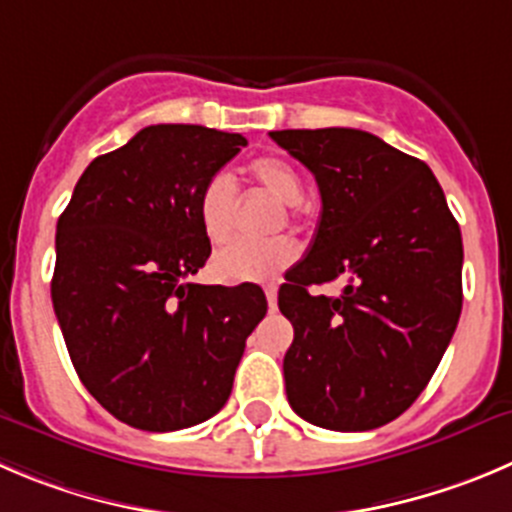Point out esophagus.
Instances as JSON below:
<instances>
[{
  "label": "esophagus",
  "mask_w": 512,
  "mask_h": 512,
  "mask_svg": "<svg viewBox=\"0 0 512 512\" xmlns=\"http://www.w3.org/2000/svg\"><path fill=\"white\" fill-rule=\"evenodd\" d=\"M266 301H269V309H276V294H279V286L276 284H266Z\"/></svg>",
  "instance_id": "34e87169"
}]
</instances>
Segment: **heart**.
<instances>
[{"mask_svg":"<svg viewBox=\"0 0 512 512\" xmlns=\"http://www.w3.org/2000/svg\"><path fill=\"white\" fill-rule=\"evenodd\" d=\"M248 175L253 183L284 206H296L304 196V180L294 163L281 155H261L251 160ZM236 183L231 175L216 173L203 183L198 193V223L211 243H221L231 236L236 221ZM299 256V248L291 238L281 236L269 243L231 241L213 256V271L223 281H266L291 266Z\"/></svg>","mask_w":512,"mask_h":512,"instance_id":"heart-1","label":"heart"}]
</instances>
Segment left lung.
<instances>
[{
  "label": "left lung",
  "instance_id": "obj_1",
  "mask_svg": "<svg viewBox=\"0 0 512 512\" xmlns=\"http://www.w3.org/2000/svg\"><path fill=\"white\" fill-rule=\"evenodd\" d=\"M314 173L321 218L286 271L279 309L289 405L324 430L362 432L399 417L435 374L462 311V236L422 160L354 128L274 130ZM339 275V297L311 283Z\"/></svg>",
  "mask_w": 512,
  "mask_h": 512
}]
</instances>
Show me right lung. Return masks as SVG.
Wrapping results in <instances>:
<instances>
[{
	"instance_id": "1",
	"label": "right lung",
	"mask_w": 512,
	"mask_h": 512,
	"mask_svg": "<svg viewBox=\"0 0 512 512\" xmlns=\"http://www.w3.org/2000/svg\"><path fill=\"white\" fill-rule=\"evenodd\" d=\"M246 145L203 125H150L92 160L57 221L52 306L87 392L120 422L173 432L226 405L261 286L186 281L211 256L203 183Z\"/></svg>"
}]
</instances>
